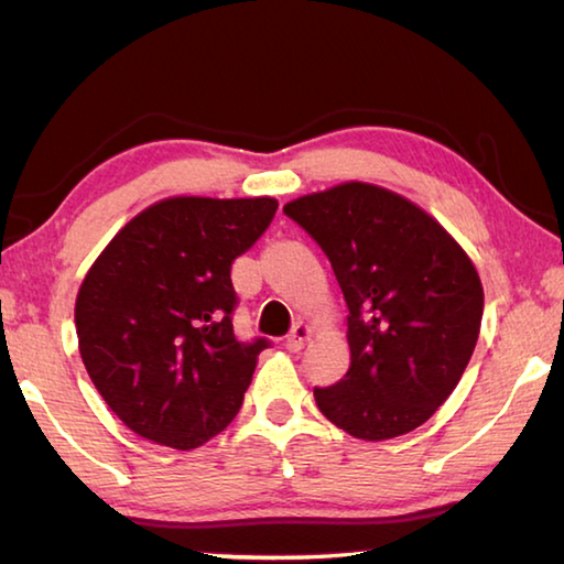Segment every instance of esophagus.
Here are the masks:
<instances>
[{
  "instance_id": "obj_1",
  "label": "esophagus",
  "mask_w": 564,
  "mask_h": 564,
  "mask_svg": "<svg viewBox=\"0 0 564 564\" xmlns=\"http://www.w3.org/2000/svg\"><path fill=\"white\" fill-rule=\"evenodd\" d=\"M308 336H311V328L303 326V323H295V326L289 333V338H285V348L293 350V352H299L305 346V340H308Z\"/></svg>"
}]
</instances>
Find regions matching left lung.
<instances>
[{
	"mask_svg": "<svg viewBox=\"0 0 564 564\" xmlns=\"http://www.w3.org/2000/svg\"><path fill=\"white\" fill-rule=\"evenodd\" d=\"M328 256L348 305L350 368L313 388L330 423L360 441L423 425L463 378L482 321L473 261L393 191L340 184L283 206Z\"/></svg>",
	"mask_w": 564,
	"mask_h": 564,
	"instance_id": "1",
	"label": "left lung"
}]
</instances>
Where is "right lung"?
<instances>
[{"mask_svg":"<svg viewBox=\"0 0 564 564\" xmlns=\"http://www.w3.org/2000/svg\"><path fill=\"white\" fill-rule=\"evenodd\" d=\"M275 198L178 196L104 248L76 295L91 383L133 433L191 451L236 417L271 340L234 333L231 265L271 226Z\"/></svg>","mask_w":564,"mask_h":564,"instance_id":"add662e5","label":"right lung"}]
</instances>
